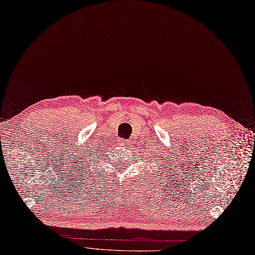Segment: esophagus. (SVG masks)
Masks as SVG:
<instances>
[{
    "label": "esophagus",
    "instance_id": "34e87169",
    "mask_svg": "<svg viewBox=\"0 0 255 255\" xmlns=\"http://www.w3.org/2000/svg\"><path fill=\"white\" fill-rule=\"evenodd\" d=\"M129 143L127 142L126 139H123V140H121V145H125V146H127Z\"/></svg>",
    "mask_w": 255,
    "mask_h": 255
}]
</instances>
